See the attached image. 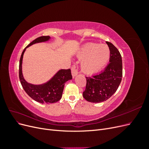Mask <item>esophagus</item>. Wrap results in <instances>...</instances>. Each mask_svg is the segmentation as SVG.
<instances>
[{"mask_svg":"<svg viewBox=\"0 0 149 149\" xmlns=\"http://www.w3.org/2000/svg\"><path fill=\"white\" fill-rule=\"evenodd\" d=\"M71 74L73 78L78 74V70L76 68L75 66H73L71 68Z\"/></svg>","mask_w":149,"mask_h":149,"instance_id":"34e87169","label":"esophagus"}]
</instances>
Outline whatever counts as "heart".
<instances>
[{
	"mask_svg": "<svg viewBox=\"0 0 149 149\" xmlns=\"http://www.w3.org/2000/svg\"><path fill=\"white\" fill-rule=\"evenodd\" d=\"M77 56L81 60V68L85 73L93 74L100 71L109 60L110 50L106 45L88 43L79 49Z\"/></svg>",
	"mask_w": 149,
	"mask_h": 149,
	"instance_id": "heart-1",
	"label": "heart"
}]
</instances>
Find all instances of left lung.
I'll return each mask as SVG.
<instances>
[{"label": "left lung", "mask_w": 149, "mask_h": 149, "mask_svg": "<svg viewBox=\"0 0 149 149\" xmlns=\"http://www.w3.org/2000/svg\"><path fill=\"white\" fill-rule=\"evenodd\" d=\"M110 50L109 63L100 73L86 78V86L83 93L86 100L91 102L106 101L117 91L123 76L120 53L113 44L106 42Z\"/></svg>", "instance_id": "obj_1"}]
</instances>
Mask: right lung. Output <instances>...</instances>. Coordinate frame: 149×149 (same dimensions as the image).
Segmentation results:
<instances>
[{
    "label": "right lung",
    "instance_id": "add662e5",
    "mask_svg": "<svg viewBox=\"0 0 149 149\" xmlns=\"http://www.w3.org/2000/svg\"><path fill=\"white\" fill-rule=\"evenodd\" d=\"M49 36H42L34 40L24 49L19 62V78L21 84L28 95L35 101L42 104H52L60 100L63 91L65 83L72 79L71 70H60L49 79L42 84H33L26 82L22 74V60L26 48L37 43L48 41Z\"/></svg>",
    "mask_w": 149,
    "mask_h": 149
}]
</instances>
